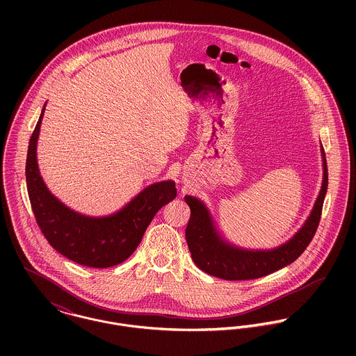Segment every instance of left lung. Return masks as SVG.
Returning <instances> with one entry per match:
<instances>
[{
	"label": "left lung",
	"mask_w": 356,
	"mask_h": 356,
	"mask_svg": "<svg viewBox=\"0 0 356 356\" xmlns=\"http://www.w3.org/2000/svg\"><path fill=\"white\" fill-rule=\"evenodd\" d=\"M321 154L323 179L311 213L292 238L271 250H247L226 241L219 234L207 205L197 197L185 196V202L191 208V219L185 236L196 266L209 275L227 281H240L268 275L295 261L311 243L321 220L327 191V165L322 145Z\"/></svg>",
	"instance_id": "8db88e82"
}]
</instances>
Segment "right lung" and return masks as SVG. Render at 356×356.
<instances>
[{
  "mask_svg": "<svg viewBox=\"0 0 356 356\" xmlns=\"http://www.w3.org/2000/svg\"><path fill=\"white\" fill-rule=\"evenodd\" d=\"M45 106L47 102L30 138L26 161L27 191L37 223L51 247L70 260L95 268L116 266L137 250L156 212L175 199V182L152 184L106 216L71 209L51 195L38 168L37 143Z\"/></svg>",
  "mask_w": 356,
  "mask_h": 356,
  "instance_id": "1",
  "label": "right lung"
}]
</instances>
